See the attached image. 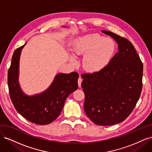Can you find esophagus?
I'll return each instance as SVG.
<instances>
[{
  "label": "esophagus",
  "mask_w": 152,
  "mask_h": 152,
  "mask_svg": "<svg viewBox=\"0 0 152 152\" xmlns=\"http://www.w3.org/2000/svg\"><path fill=\"white\" fill-rule=\"evenodd\" d=\"M82 81V79L81 78V77H79V79H78V85H79V87H80V86H81Z\"/></svg>",
  "instance_id": "34e87169"
}]
</instances>
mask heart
Returning <instances> with one entry per match:
<instances>
[{
  "label": "heart",
  "mask_w": 152,
  "mask_h": 152,
  "mask_svg": "<svg viewBox=\"0 0 152 152\" xmlns=\"http://www.w3.org/2000/svg\"><path fill=\"white\" fill-rule=\"evenodd\" d=\"M116 50V44L111 38L98 34H90L80 39L74 46L77 55H85L83 66L87 71L94 73L102 70L111 61ZM73 63H77L72 58Z\"/></svg>",
  "instance_id": "obj_1"
}]
</instances>
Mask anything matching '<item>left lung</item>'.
<instances>
[{"mask_svg": "<svg viewBox=\"0 0 152 152\" xmlns=\"http://www.w3.org/2000/svg\"><path fill=\"white\" fill-rule=\"evenodd\" d=\"M118 44V51L102 70L82 73L86 115L95 124L111 126L125 120L140 99L143 65L128 39L102 30Z\"/></svg>", "mask_w": 152, "mask_h": 152, "instance_id": "left-lung-1", "label": "left lung"}]
</instances>
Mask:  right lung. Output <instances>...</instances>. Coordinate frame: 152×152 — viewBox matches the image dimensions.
<instances>
[{"label":"right lung","mask_w":152,"mask_h":152,"mask_svg":"<svg viewBox=\"0 0 152 152\" xmlns=\"http://www.w3.org/2000/svg\"><path fill=\"white\" fill-rule=\"evenodd\" d=\"M25 44L13 53L7 73L9 93L14 107L23 117L32 123L46 125L57 118L68 96L77 89L79 74L75 72L59 73L44 93L34 96L25 95L18 83L20 56Z\"/></svg>","instance_id":"obj_1"}]
</instances>
